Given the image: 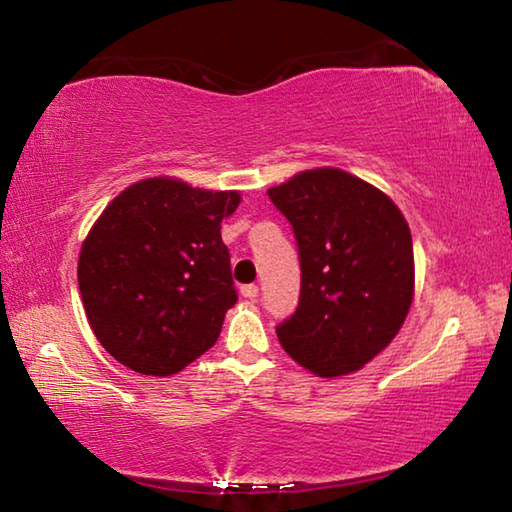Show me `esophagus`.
Masks as SVG:
<instances>
[{
	"label": "esophagus",
	"instance_id": "34e87169",
	"mask_svg": "<svg viewBox=\"0 0 512 512\" xmlns=\"http://www.w3.org/2000/svg\"><path fill=\"white\" fill-rule=\"evenodd\" d=\"M257 293H259L257 284H244V287H241V296L248 298V300H255Z\"/></svg>",
	"mask_w": 512,
	"mask_h": 512
}]
</instances>
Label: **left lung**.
<instances>
[{
    "mask_svg": "<svg viewBox=\"0 0 512 512\" xmlns=\"http://www.w3.org/2000/svg\"><path fill=\"white\" fill-rule=\"evenodd\" d=\"M291 223L300 300L275 327L284 352L318 377L348 375L400 332L413 298V241L397 205L341 169L302 171L268 189Z\"/></svg>",
    "mask_w": 512,
    "mask_h": 512,
    "instance_id": "1",
    "label": "left lung"
}]
</instances>
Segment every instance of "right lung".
<instances>
[{"instance_id":"right-lung-1","label":"right lung","mask_w":512,"mask_h":512,"mask_svg":"<svg viewBox=\"0 0 512 512\" xmlns=\"http://www.w3.org/2000/svg\"><path fill=\"white\" fill-rule=\"evenodd\" d=\"M237 192H207L171 178L124 189L83 241L79 289L92 332L142 375H176L219 339L235 307L221 221Z\"/></svg>"}]
</instances>
